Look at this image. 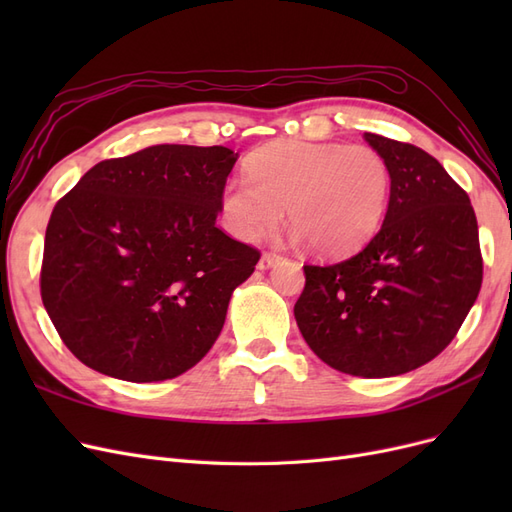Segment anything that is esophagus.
<instances>
[{"label": "esophagus", "instance_id": "obj_1", "mask_svg": "<svg viewBox=\"0 0 512 512\" xmlns=\"http://www.w3.org/2000/svg\"><path fill=\"white\" fill-rule=\"evenodd\" d=\"M280 258H282V254H277V252H265V254H262V256H260V260H258V269H262V271H265V269L273 267V265H275V262H277V260H280Z\"/></svg>", "mask_w": 512, "mask_h": 512}]
</instances>
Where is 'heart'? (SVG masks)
Segmentation results:
<instances>
[{
    "label": "heart",
    "instance_id": "obj_1",
    "mask_svg": "<svg viewBox=\"0 0 512 512\" xmlns=\"http://www.w3.org/2000/svg\"><path fill=\"white\" fill-rule=\"evenodd\" d=\"M247 176L224 185L222 218L243 241L288 222L320 256H344L376 235L391 196V170L376 149L275 141L247 158Z\"/></svg>",
    "mask_w": 512,
    "mask_h": 512
}]
</instances>
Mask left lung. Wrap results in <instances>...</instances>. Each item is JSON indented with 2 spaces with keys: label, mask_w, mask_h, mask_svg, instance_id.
<instances>
[{
  "label": "left lung",
  "mask_w": 512,
  "mask_h": 512,
  "mask_svg": "<svg viewBox=\"0 0 512 512\" xmlns=\"http://www.w3.org/2000/svg\"><path fill=\"white\" fill-rule=\"evenodd\" d=\"M391 170L384 224L359 254L305 265L294 318L337 371L399 376L453 342L483 284L478 224L466 190L427 151L365 132Z\"/></svg>",
  "instance_id": "8db88e82"
}]
</instances>
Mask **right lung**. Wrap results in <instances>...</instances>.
Here are the masks:
<instances>
[{
  "label": "right lung",
  "instance_id": "obj_1",
  "mask_svg": "<svg viewBox=\"0 0 512 512\" xmlns=\"http://www.w3.org/2000/svg\"><path fill=\"white\" fill-rule=\"evenodd\" d=\"M239 153L156 145L102 160L57 200L40 294L68 350L128 382L181 376L218 339L260 252L215 220Z\"/></svg>",
  "mask_w": 512,
  "mask_h": 512
}]
</instances>
